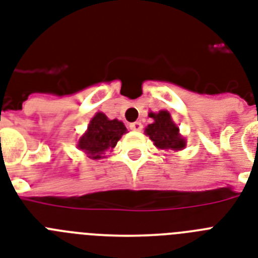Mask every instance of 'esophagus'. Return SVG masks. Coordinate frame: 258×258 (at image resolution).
<instances>
[{"instance_id":"obj_1","label":"esophagus","mask_w":258,"mask_h":258,"mask_svg":"<svg viewBox=\"0 0 258 258\" xmlns=\"http://www.w3.org/2000/svg\"><path fill=\"white\" fill-rule=\"evenodd\" d=\"M142 128H143V124L140 122L130 123V130H133V131H142Z\"/></svg>"}]
</instances>
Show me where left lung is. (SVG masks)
<instances>
[{"instance_id":"left-lung-1","label":"left lung","mask_w":258,"mask_h":258,"mask_svg":"<svg viewBox=\"0 0 258 258\" xmlns=\"http://www.w3.org/2000/svg\"><path fill=\"white\" fill-rule=\"evenodd\" d=\"M150 116L154 123L147 125L146 134L160 150L180 151L185 147V139L179 134V127L173 123L168 111H159L158 114L151 112Z\"/></svg>"}]
</instances>
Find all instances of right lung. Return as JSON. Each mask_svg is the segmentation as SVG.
Listing matches in <instances>:
<instances>
[{
  "label": "right lung",
  "mask_w": 258,
  "mask_h": 258,
  "mask_svg": "<svg viewBox=\"0 0 258 258\" xmlns=\"http://www.w3.org/2000/svg\"><path fill=\"white\" fill-rule=\"evenodd\" d=\"M127 133L125 125L118 119H110L103 114H95L90 122L87 131L81 136L78 148L91 159H102L107 150H112L123 134Z\"/></svg>",
  "instance_id": "1"
}]
</instances>
